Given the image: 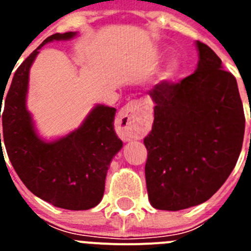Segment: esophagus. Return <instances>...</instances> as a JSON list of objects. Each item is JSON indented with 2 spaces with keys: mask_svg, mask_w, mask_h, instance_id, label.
Wrapping results in <instances>:
<instances>
[{
  "mask_svg": "<svg viewBox=\"0 0 251 251\" xmlns=\"http://www.w3.org/2000/svg\"><path fill=\"white\" fill-rule=\"evenodd\" d=\"M118 129L124 141L139 138L145 128L143 110L138 100H132L124 105L118 114Z\"/></svg>",
  "mask_w": 251,
  "mask_h": 251,
  "instance_id": "obj_1",
  "label": "esophagus"
}]
</instances>
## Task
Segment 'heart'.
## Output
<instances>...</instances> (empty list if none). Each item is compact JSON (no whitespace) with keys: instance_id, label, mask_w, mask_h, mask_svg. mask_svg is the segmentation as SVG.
I'll return each instance as SVG.
<instances>
[{"instance_id":"obj_1","label":"heart","mask_w":251,"mask_h":251,"mask_svg":"<svg viewBox=\"0 0 251 251\" xmlns=\"http://www.w3.org/2000/svg\"><path fill=\"white\" fill-rule=\"evenodd\" d=\"M175 70H176V64H175V63H171L170 65H168L167 70H166V73H165L166 77L172 76V75L175 74Z\"/></svg>"}]
</instances>
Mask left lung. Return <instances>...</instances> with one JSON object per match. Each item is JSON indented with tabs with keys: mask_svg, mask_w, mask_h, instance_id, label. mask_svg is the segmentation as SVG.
I'll use <instances>...</instances> for the list:
<instances>
[{
	"mask_svg": "<svg viewBox=\"0 0 251 251\" xmlns=\"http://www.w3.org/2000/svg\"><path fill=\"white\" fill-rule=\"evenodd\" d=\"M196 72L150 90L156 103L147 148L151 205L178 211L207 201L234 170L243 147L245 115L234 75L197 41Z\"/></svg>",
	"mask_w": 251,
	"mask_h": 251,
	"instance_id": "left-lung-1",
	"label": "left lung"
}]
</instances>
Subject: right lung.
Returning <instances> with one entry per match:
<instances>
[{
  "label": "right lung",
  "instance_id": "add662e5",
  "mask_svg": "<svg viewBox=\"0 0 251 251\" xmlns=\"http://www.w3.org/2000/svg\"><path fill=\"white\" fill-rule=\"evenodd\" d=\"M74 36L75 32L51 35L22 61L7 95L3 99L4 93L0 94L1 104L4 100L0 118L7 156L26 187L56 207L88 210L100 202L106 171L123 146L114 130L115 108L95 106L79 129L51 143L37 137L26 109L28 70L39 50L50 41Z\"/></svg>",
  "mask_w": 251,
  "mask_h": 251
}]
</instances>
